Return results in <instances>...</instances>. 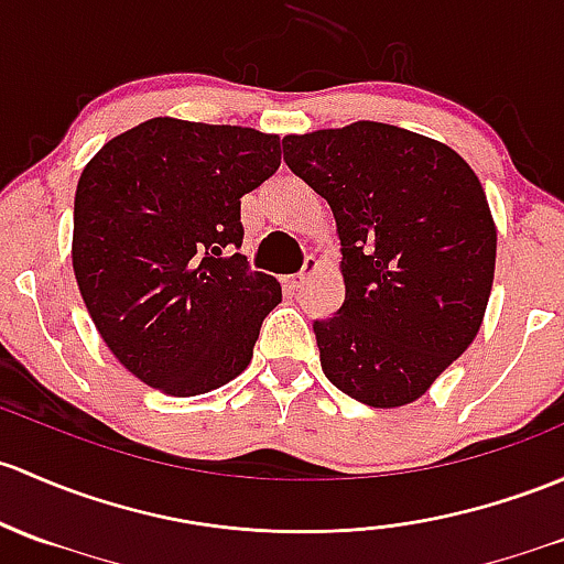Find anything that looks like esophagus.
Returning <instances> with one entry per match:
<instances>
[{
	"label": "esophagus",
	"instance_id": "esophagus-1",
	"mask_svg": "<svg viewBox=\"0 0 564 564\" xmlns=\"http://www.w3.org/2000/svg\"><path fill=\"white\" fill-rule=\"evenodd\" d=\"M313 270H316V259H305V267H302L297 275H289L286 283H289V286H292V289H300L302 283H305L307 278H311Z\"/></svg>",
	"mask_w": 564,
	"mask_h": 564
}]
</instances>
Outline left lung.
<instances>
[{
    "label": "left lung",
    "instance_id": "left-lung-1",
    "mask_svg": "<svg viewBox=\"0 0 564 564\" xmlns=\"http://www.w3.org/2000/svg\"><path fill=\"white\" fill-rule=\"evenodd\" d=\"M327 199L346 300L313 322L324 376L370 408L419 400L465 354L495 281L497 229L478 175L443 142L357 121L283 138Z\"/></svg>",
    "mask_w": 564,
    "mask_h": 564
}]
</instances>
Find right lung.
I'll return each instance as SVG.
<instances>
[{
	"mask_svg": "<svg viewBox=\"0 0 564 564\" xmlns=\"http://www.w3.org/2000/svg\"><path fill=\"white\" fill-rule=\"evenodd\" d=\"M281 138L151 118L99 148L75 192L73 270L91 322L148 387L194 397L240 376L281 283L248 270L240 197Z\"/></svg>",
	"mask_w": 564,
	"mask_h": 564,
	"instance_id": "add662e5",
	"label": "right lung"
}]
</instances>
